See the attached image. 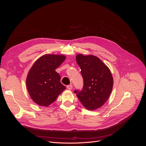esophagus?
<instances>
[{"label":"esophagus","mask_w":146,"mask_h":146,"mask_svg":"<svg viewBox=\"0 0 146 146\" xmlns=\"http://www.w3.org/2000/svg\"><path fill=\"white\" fill-rule=\"evenodd\" d=\"M67 88L68 90H70L72 88V84H70V85H68L67 86Z\"/></svg>","instance_id":"esophagus-1"}]
</instances>
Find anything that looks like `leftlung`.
<instances>
[{
  "label": "left lung",
  "mask_w": 146,
  "mask_h": 146,
  "mask_svg": "<svg viewBox=\"0 0 146 146\" xmlns=\"http://www.w3.org/2000/svg\"><path fill=\"white\" fill-rule=\"evenodd\" d=\"M76 61L81 69L83 87L74 92L82 105L89 110L104 105L113 89V78L111 71L98 57L78 54Z\"/></svg>",
  "instance_id": "8db88e82"
}]
</instances>
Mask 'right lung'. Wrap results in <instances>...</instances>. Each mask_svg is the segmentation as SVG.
<instances>
[{
  "label": "right lung",
  "instance_id": "1",
  "mask_svg": "<svg viewBox=\"0 0 146 146\" xmlns=\"http://www.w3.org/2000/svg\"><path fill=\"white\" fill-rule=\"evenodd\" d=\"M65 59L62 55L47 54L33 64L27 75L26 85L35 103L47 107L66 89L60 82V76L55 71Z\"/></svg>",
  "mask_w": 146,
  "mask_h": 146
}]
</instances>
